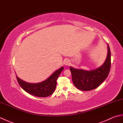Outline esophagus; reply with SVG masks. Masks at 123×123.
Here are the masks:
<instances>
[{
  "instance_id": "esophagus-1",
  "label": "esophagus",
  "mask_w": 123,
  "mask_h": 123,
  "mask_svg": "<svg viewBox=\"0 0 123 123\" xmlns=\"http://www.w3.org/2000/svg\"><path fill=\"white\" fill-rule=\"evenodd\" d=\"M64 64L65 66H69V65L70 64V60H68V59L65 60L64 61Z\"/></svg>"
}]
</instances>
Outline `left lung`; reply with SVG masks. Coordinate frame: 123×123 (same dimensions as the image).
<instances>
[{"mask_svg": "<svg viewBox=\"0 0 123 123\" xmlns=\"http://www.w3.org/2000/svg\"><path fill=\"white\" fill-rule=\"evenodd\" d=\"M107 54L104 63L95 69L85 70L70 67L72 80L78 89L89 91L99 87L108 77L111 66V53L107 44Z\"/></svg>", "mask_w": 123, "mask_h": 123, "instance_id": "left-lung-1", "label": "left lung"}]
</instances>
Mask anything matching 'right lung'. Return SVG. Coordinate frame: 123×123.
Segmentation results:
<instances>
[{"label": "right lung", "instance_id": "add662e5", "mask_svg": "<svg viewBox=\"0 0 123 123\" xmlns=\"http://www.w3.org/2000/svg\"><path fill=\"white\" fill-rule=\"evenodd\" d=\"M63 67L56 70L48 79L39 83H29L20 79L16 75L17 80L20 87L31 95L38 97H46L53 93L56 86V80L63 70Z\"/></svg>", "mask_w": 123, "mask_h": 123}]
</instances>
